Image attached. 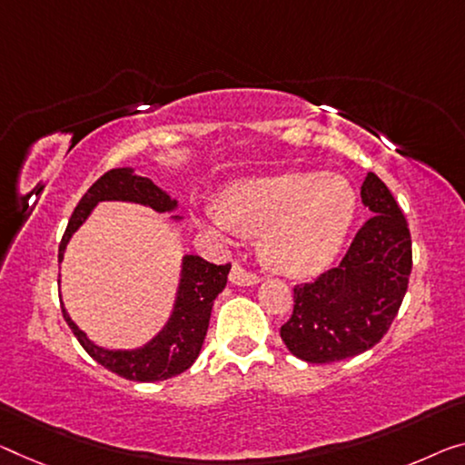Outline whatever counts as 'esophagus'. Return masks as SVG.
Returning a JSON list of instances; mask_svg holds the SVG:
<instances>
[{
  "mask_svg": "<svg viewBox=\"0 0 465 465\" xmlns=\"http://www.w3.org/2000/svg\"><path fill=\"white\" fill-rule=\"evenodd\" d=\"M231 282L237 284V287H253V284L260 282V276L249 272V270L239 266V263H234L231 270Z\"/></svg>",
  "mask_w": 465,
  "mask_h": 465,
  "instance_id": "34e87169",
  "label": "esophagus"
}]
</instances>
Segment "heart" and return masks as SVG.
I'll return each instance as SVG.
<instances>
[{"mask_svg": "<svg viewBox=\"0 0 465 465\" xmlns=\"http://www.w3.org/2000/svg\"><path fill=\"white\" fill-rule=\"evenodd\" d=\"M355 210V189L345 176L282 173L228 184L199 220L224 239L262 234L263 262L276 272L305 278L337 260Z\"/></svg>", "mask_w": 465, "mask_h": 465, "instance_id": "heart-1", "label": "heart"}]
</instances>
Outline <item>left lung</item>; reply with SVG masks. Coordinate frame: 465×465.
Wrapping results in <instances>:
<instances>
[{"instance_id": "8db88e82", "label": "left lung", "mask_w": 465, "mask_h": 465, "mask_svg": "<svg viewBox=\"0 0 465 465\" xmlns=\"http://www.w3.org/2000/svg\"><path fill=\"white\" fill-rule=\"evenodd\" d=\"M361 203L374 213L337 268L292 289V316L281 328L289 351L331 363L374 347L395 320L411 274L410 228L381 178L368 173Z\"/></svg>"}]
</instances>
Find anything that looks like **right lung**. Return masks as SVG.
Returning a JSON list of instances; mask_svg holds the SVG:
<instances>
[{
    "instance_id": "obj_1",
    "label": "right lung",
    "mask_w": 465,
    "mask_h": 465,
    "mask_svg": "<svg viewBox=\"0 0 465 465\" xmlns=\"http://www.w3.org/2000/svg\"><path fill=\"white\" fill-rule=\"evenodd\" d=\"M102 202L137 203L158 213H170L178 208V202L170 197V193L134 173V168H114L93 183V187L78 202L60 242V262L64 260V252L73 234L87 223L91 212ZM170 220L181 223L183 216H170ZM228 272H231V263L216 266L199 255H183L181 278H178L173 312L166 324L145 345L134 349H105L97 345L87 337V332L73 322L64 303L62 313L84 351L110 372L134 382L166 381V378L183 374L197 360L210 326L213 299L224 291Z\"/></svg>"
}]
</instances>
